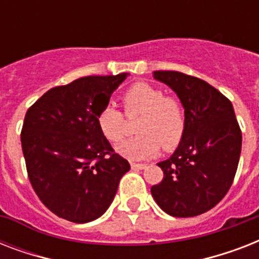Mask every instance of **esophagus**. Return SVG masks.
Returning <instances> with one entry per match:
<instances>
[{
  "label": "esophagus",
  "instance_id": "esophagus-1",
  "mask_svg": "<svg viewBox=\"0 0 259 259\" xmlns=\"http://www.w3.org/2000/svg\"><path fill=\"white\" fill-rule=\"evenodd\" d=\"M130 166H132V169L140 170V169H144V168L146 166V164H137V162H132V164H130Z\"/></svg>",
  "mask_w": 259,
  "mask_h": 259
}]
</instances>
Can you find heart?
I'll list each match as a JSON object with an SVG mask.
<instances>
[{"label":"heart","mask_w":259,"mask_h":259,"mask_svg":"<svg viewBox=\"0 0 259 259\" xmlns=\"http://www.w3.org/2000/svg\"><path fill=\"white\" fill-rule=\"evenodd\" d=\"M122 103L127 117L141 115L132 138L121 146L118 153L129 160L153 157L160 148L170 150L179 145L185 130L184 107L179 99L165 97L161 90L138 82L122 95ZM98 125L109 141L118 144L126 134L123 114L114 106H106L98 115Z\"/></svg>","instance_id":"heart-1"}]
</instances>
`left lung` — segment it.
I'll list each match as a JSON object with an SVG mask.
<instances>
[{"mask_svg": "<svg viewBox=\"0 0 259 259\" xmlns=\"http://www.w3.org/2000/svg\"><path fill=\"white\" fill-rule=\"evenodd\" d=\"M153 76L177 94L185 130L175 153L157 164L164 177L150 192L170 217H196L229 192L241 156V129L231 102L207 82L177 71H154Z\"/></svg>", "mask_w": 259, "mask_h": 259, "instance_id": "left-lung-1", "label": "left lung"}]
</instances>
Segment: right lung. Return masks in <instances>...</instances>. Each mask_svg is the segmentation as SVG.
<instances>
[{"label":"right lung","instance_id":"right-lung-1","mask_svg":"<svg viewBox=\"0 0 259 259\" xmlns=\"http://www.w3.org/2000/svg\"><path fill=\"white\" fill-rule=\"evenodd\" d=\"M127 76L79 78L48 90L26 111L21 146L28 177L59 218L87 223L102 217L130 169L98 125L99 113Z\"/></svg>","mask_w":259,"mask_h":259}]
</instances>
